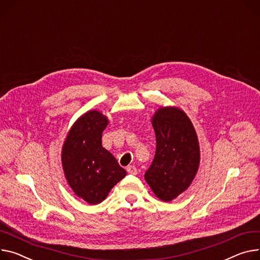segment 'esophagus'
I'll list each match as a JSON object with an SVG mask.
<instances>
[{
  "label": "esophagus",
  "mask_w": 260,
  "mask_h": 260,
  "mask_svg": "<svg viewBox=\"0 0 260 260\" xmlns=\"http://www.w3.org/2000/svg\"><path fill=\"white\" fill-rule=\"evenodd\" d=\"M127 172H128L129 174H132V175H136V174H137V170H136V168H135L134 166H129V167H127Z\"/></svg>",
  "instance_id": "obj_1"
}]
</instances>
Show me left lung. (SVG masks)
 <instances>
[{"mask_svg": "<svg viewBox=\"0 0 260 260\" xmlns=\"http://www.w3.org/2000/svg\"><path fill=\"white\" fill-rule=\"evenodd\" d=\"M156 152L145 180L161 201L171 202L193 181L200 166V146L194 127L179 107L156 110L151 118Z\"/></svg>", "mask_w": 260, "mask_h": 260, "instance_id": "8db88e82", "label": "left lung"}]
</instances>
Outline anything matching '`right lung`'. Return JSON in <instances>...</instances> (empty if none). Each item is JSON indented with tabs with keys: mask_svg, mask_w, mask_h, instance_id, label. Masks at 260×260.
Instances as JSON below:
<instances>
[{
	"mask_svg": "<svg viewBox=\"0 0 260 260\" xmlns=\"http://www.w3.org/2000/svg\"><path fill=\"white\" fill-rule=\"evenodd\" d=\"M108 123L102 112H85L69 130L61 150L62 169L70 187L91 205L104 201L111 188L127 175L114 156L102 147V133Z\"/></svg>",
	"mask_w": 260,
	"mask_h": 260,
	"instance_id": "add662e5",
	"label": "right lung"
}]
</instances>
